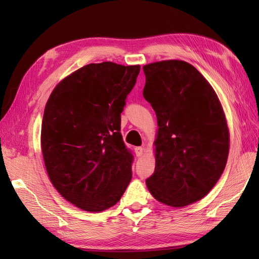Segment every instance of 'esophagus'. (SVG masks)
<instances>
[{
  "label": "esophagus",
  "instance_id": "obj_1",
  "mask_svg": "<svg viewBox=\"0 0 259 259\" xmlns=\"http://www.w3.org/2000/svg\"><path fill=\"white\" fill-rule=\"evenodd\" d=\"M135 153H136V155H137V156H142L144 154V148L143 147H136Z\"/></svg>",
  "mask_w": 259,
  "mask_h": 259
}]
</instances>
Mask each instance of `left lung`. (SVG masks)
I'll return each instance as SVG.
<instances>
[{"label": "left lung", "instance_id": "1", "mask_svg": "<svg viewBox=\"0 0 259 259\" xmlns=\"http://www.w3.org/2000/svg\"><path fill=\"white\" fill-rule=\"evenodd\" d=\"M143 95L157 117L153 198L183 208L204 198L224 171L230 131L211 84L193 65L162 60L143 67Z\"/></svg>", "mask_w": 259, "mask_h": 259}]
</instances>
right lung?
I'll list each match as a JSON object with an SVG mask.
<instances>
[{"label":"right lung","instance_id":"1","mask_svg":"<svg viewBox=\"0 0 259 259\" xmlns=\"http://www.w3.org/2000/svg\"><path fill=\"white\" fill-rule=\"evenodd\" d=\"M139 65H85L63 78L46 104L41 148L50 182L68 202L100 212L119 202L133 177L121 113Z\"/></svg>","mask_w":259,"mask_h":259}]
</instances>
